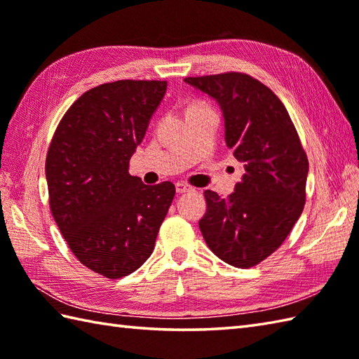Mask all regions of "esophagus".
Wrapping results in <instances>:
<instances>
[{"mask_svg":"<svg viewBox=\"0 0 359 359\" xmlns=\"http://www.w3.org/2000/svg\"><path fill=\"white\" fill-rule=\"evenodd\" d=\"M175 191H177L179 194L189 193V191H193V187H189L187 184H182V182H179V184H175Z\"/></svg>","mask_w":359,"mask_h":359,"instance_id":"1","label":"esophagus"}]
</instances>
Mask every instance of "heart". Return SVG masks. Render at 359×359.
<instances>
[{
    "mask_svg": "<svg viewBox=\"0 0 359 359\" xmlns=\"http://www.w3.org/2000/svg\"><path fill=\"white\" fill-rule=\"evenodd\" d=\"M193 106H201V104H193ZM189 108H191V106H189Z\"/></svg>",
    "mask_w": 359,
    "mask_h": 359,
    "instance_id": "1",
    "label": "heart"
}]
</instances>
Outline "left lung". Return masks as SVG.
<instances>
[{
	"mask_svg": "<svg viewBox=\"0 0 359 359\" xmlns=\"http://www.w3.org/2000/svg\"><path fill=\"white\" fill-rule=\"evenodd\" d=\"M219 103L225 142L243 165L234 193L207 189L199 228L224 262L250 269L274 253L306 203L309 160L285 106L270 88L241 72L188 77Z\"/></svg>",
	"mask_w": 359,
	"mask_h": 359,
	"instance_id": "1",
	"label": "left lung"
}]
</instances>
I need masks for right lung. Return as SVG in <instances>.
<instances>
[{"label":"right lung","instance_id":"obj_1","mask_svg":"<svg viewBox=\"0 0 359 359\" xmlns=\"http://www.w3.org/2000/svg\"><path fill=\"white\" fill-rule=\"evenodd\" d=\"M166 81L118 80L89 89L60 121L46 157L49 207L79 261L109 279L151 256L175 187L128 172Z\"/></svg>","mask_w":359,"mask_h":359}]
</instances>
